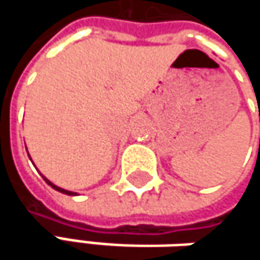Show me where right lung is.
Segmentation results:
<instances>
[{
  "label": "right lung",
  "instance_id": "right-lung-1",
  "mask_svg": "<svg viewBox=\"0 0 260 260\" xmlns=\"http://www.w3.org/2000/svg\"><path fill=\"white\" fill-rule=\"evenodd\" d=\"M43 179H45V182H46L48 185H51L54 189H57V191H60V192H63V194H69V196H74V194H75V192H72V191H66V189H63V188H60V186H55L54 183H51V182L48 181L46 178H43Z\"/></svg>",
  "mask_w": 260,
  "mask_h": 260
}]
</instances>
